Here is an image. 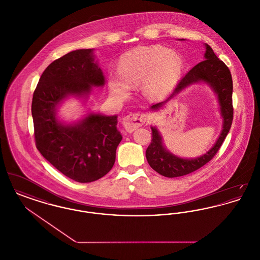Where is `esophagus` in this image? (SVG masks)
Instances as JSON below:
<instances>
[{
  "mask_svg": "<svg viewBox=\"0 0 260 260\" xmlns=\"http://www.w3.org/2000/svg\"><path fill=\"white\" fill-rule=\"evenodd\" d=\"M145 121H146V115L144 113L137 112V113H131L126 115L123 119V124L126 132L133 133L136 131V128H138L139 126L144 124Z\"/></svg>",
  "mask_w": 260,
  "mask_h": 260,
  "instance_id": "obj_1",
  "label": "esophagus"
}]
</instances>
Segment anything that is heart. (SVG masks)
I'll list each match as a JSON object with an SVG mask.
<instances>
[{
    "label": "heart",
    "instance_id": "heart-1",
    "mask_svg": "<svg viewBox=\"0 0 260 260\" xmlns=\"http://www.w3.org/2000/svg\"><path fill=\"white\" fill-rule=\"evenodd\" d=\"M182 68L180 56L173 50L161 46L139 47L122 55L120 72L110 74L108 87L114 96L125 99L132 87L142 82L146 94L160 95L176 85Z\"/></svg>",
    "mask_w": 260,
    "mask_h": 260
}]
</instances>
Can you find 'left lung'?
<instances>
[{
	"label": "left lung",
	"mask_w": 260,
	"mask_h": 260,
	"mask_svg": "<svg viewBox=\"0 0 260 260\" xmlns=\"http://www.w3.org/2000/svg\"><path fill=\"white\" fill-rule=\"evenodd\" d=\"M206 52L205 60L194 66L187 74L180 80L173 89V93L159 103L150 107L151 110H159L168 102L174 99L186 87L195 83H206L210 86L217 95L220 112L223 118L222 131L214 145L204 155L195 159H184L177 157L168 151L162 144L161 135L156 126H151L152 140L146 150V159L150 167L161 175L166 177H178L193 173L205 166L215 156L217 151L222 145L225 137L228 135L232 121H233V105L232 92L233 82L229 68L220 60L208 44H205Z\"/></svg>",
	"instance_id": "obj_1"
}]
</instances>
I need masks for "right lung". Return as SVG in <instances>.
Instances as JSON below:
<instances>
[{
  "label": "right lung",
  "instance_id": "add662e5",
  "mask_svg": "<svg viewBox=\"0 0 260 260\" xmlns=\"http://www.w3.org/2000/svg\"><path fill=\"white\" fill-rule=\"evenodd\" d=\"M93 50H77L51 62L41 76L32 100L36 147L60 173L77 182L95 181L109 173L122 140L118 116L89 113L75 124L56 116L64 99H87L92 87L104 86Z\"/></svg>",
  "mask_w": 260,
  "mask_h": 260
}]
</instances>
